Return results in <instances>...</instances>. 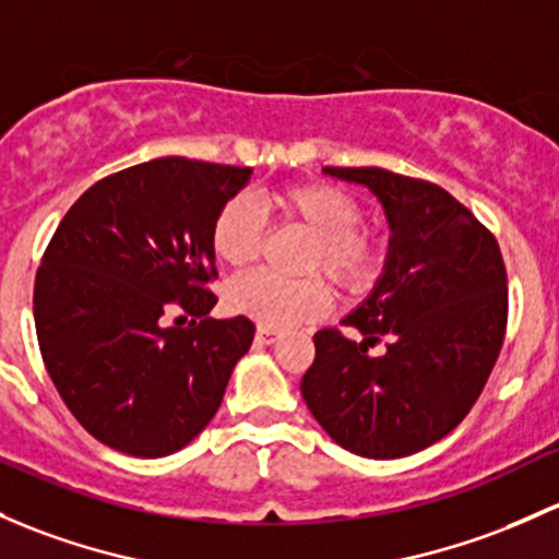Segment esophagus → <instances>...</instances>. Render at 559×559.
<instances>
[{
  "label": "esophagus",
  "mask_w": 559,
  "mask_h": 559,
  "mask_svg": "<svg viewBox=\"0 0 559 559\" xmlns=\"http://www.w3.org/2000/svg\"><path fill=\"white\" fill-rule=\"evenodd\" d=\"M257 343L260 345H273V343H278V332H273V329H257Z\"/></svg>",
  "instance_id": "esophagus-1"
}]
</instances>
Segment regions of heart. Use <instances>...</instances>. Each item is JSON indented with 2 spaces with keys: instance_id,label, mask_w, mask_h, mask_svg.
<instances>
[{
  "instance_id": "heart-1",
  "label": "heart",
  "mask_w": 559,
  "mask_h": 559,
  "mask_svg": "<svg viewBox=\"0 0 559 559\" xmlns=\"http://www.w3.org/2000/svg\"><path fill=\"white\" fill-rule=\"evenodd\" d=\"M273 205L289 225L302 227L313 238L308 270H324L343 292L367 289L383 264L378 235L358 230L361 209L356 198L326 181H295L273 192ZM264 243V219L254 201L230 198L211 222V249L230 267L257 260ZM225 305L235 316L251 319L262 329H292L324 319L332 308V292L321 278L286 281L254 270L225 286Z\"/></svg>"
}]
</instances>
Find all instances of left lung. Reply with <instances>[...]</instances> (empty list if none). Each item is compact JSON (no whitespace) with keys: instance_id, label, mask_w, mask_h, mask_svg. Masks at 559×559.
<instances>
[{"instance_id":"8db88e82","label":"left lung","mask_w":559,"mask_h":559,"mask_svg":"<svg viewBox=\"0 0 559 559\" xmlns=\"http://www.w3.org/2000/svg\"><path fill=\"white\" fill-rule=\"evenodd\" d=\"M364 185L391 238L369 297L337 329L316 332L302 399L340 448L393 461L431 448L474 407L507 332V267L477 216L431 181L385 168H324ZM380 338L386 350L369 357Z\"/></svg>"}]
</instances>
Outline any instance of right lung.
Here are the masks:
<instances>
[{
  "instance_id": "right-lung-1",
  "label": "right lung",
  "mask_w": 559,
  "mask_h": 559,
  "mask_svg": "<svg viewBox=\"0 0 559 559\" xmlns=\"http://www.w3.org/2000/svg\"><path fill=\"white\" fill-rule=\"evenodd\" d=\"M251 168L157 157L96 181L67 211L34 284L39 350L87 433L136 457L209 426L254 324L209 319L211 222ZM171 312L185 328L168 325Z\"/></svg>"
}]
</instances>
